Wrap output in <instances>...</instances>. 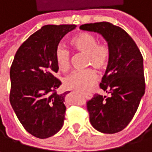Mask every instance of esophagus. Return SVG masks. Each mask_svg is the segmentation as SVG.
<instances>
[{"label":"esophagus","mask_w":152,"mask_h":152,"mask_svg":"<svg viewBox=\"0 0 152 152\" xmlns=\"http://www.w3.org/2000/svg\"><path fill=\"white\" fill-rule=\"evenodd\" d=\"M86 97H88V98H91V94H87V95H86Z\"/></svg>","instance_id":"1"}]
</instances>
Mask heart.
Segmentation results:
<instances>
[{
    "instance_id": "1",
    "label": "heart",
    "mask_w": 152,
    "mask_h": 152,
    "mask_svg": "<svg viewBox=\"0 0 152 152\" xmlns=\"http://www.w3.org/2000/svg\"><path fill=\"white\" fill-rule=\"evenodd\" d=\"M70 44L76 52L86 55V66H91L99 71L107 68L111 60L110 46L106 42H98V38L94 34L81 32L71 39ZM54 56L59 69L61 72H68L70 69V52L63 45H59L55 49ZM97 79V73L89 69L73 72L64 79L63 85L67 90L84 92L92 87Z\"/></svg>"
}]
</instances>
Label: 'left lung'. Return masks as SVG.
I'll return each mask as SVG.
<instances>
[{"label": "left lung", "mask_w": 152, "mask_h": 152, "mask_svg": "<svg viewBox=\"0 0 152 152\" xmlns=\"http://www.w3.org/2000/svg\"><path fill=\"white\" fill-rule=\"evenodd\" d=\"M80 29L100 33L111 49V60L99 83L109 96L96 93L86 102L90 121L99 132H120L133 119L145 91L142 55L133 39L111 23H85Z\"/></svg>", "instance_id": "1"}]
</instances>
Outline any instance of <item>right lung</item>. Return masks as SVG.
Here are the masks:
<instances>
[{
  "mask_svg": "<svg viewBox=\"0 0 152 152\" xmlns=\"http://www.w3.org/2000/svg\"><path fill=\"white\" fill-rule=\"evenodd\" d=\"M76 24L45 25L17 49L10 67V101L24 128L33 137L55 135L65 119V96L57 93L61 82L55 76L59 68L55 49Z\"/></svg>",
  "mask_w": 152,
  "mask_h": 152,
  "instance_id": "right-lung-1",
  "label": "right lung"
}]
</instances>
